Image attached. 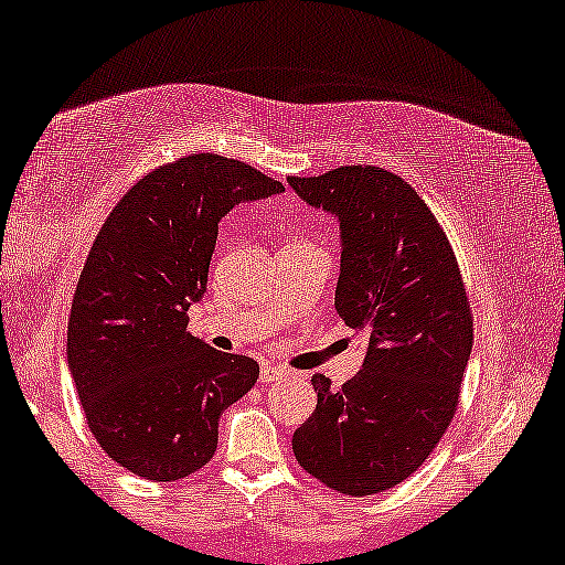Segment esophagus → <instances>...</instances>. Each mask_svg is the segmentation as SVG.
I'll return each instance as SVG.
<instances>
[{
	"mask_svg": "<svg viewBox=\"0 0 565 565\" xmlns=\"http://www.w3.org/2000/svg\"><path fill=\"white\" fill-rule=\"evenodd\" d=\"M285 377V370L273 365V362H265L262 365V383H280Z\"/></svg>",
	"mask_w": 565,
	"mask_h": 565,
	"instance_id": "obj_1",
	"label": "esophagus"
}]
</instances>
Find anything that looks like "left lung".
<instances>
[{
	"label": "left lung",
	"mask_w": 565,
	"mask_h": 565,
	"mask_svg": "<svg viewBox=\"0 0 565 565\" xmlns=\"http://www.w3.org/2000/svg\"><path fill=\"white\" fill-rule=\"evenodd\" d=\"M288 182L339 218L334 306L367 342L342 388L311 377L319 404L292 435V452L329 489L370 497L412 476L458 412L473 347L466 282L435 213L398 174L347 164Z\"/></svg>",
	"instance_id": "8db88e82"
}]
</instances>
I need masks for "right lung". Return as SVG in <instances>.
<instances>
[{
    "instance_id": "right-lung-1",
    "label": "right lung",
    "mask_w": 565,
    "mask_h": 565,
    "mask_svg": "<svg viewBox=\"0 0 565 565\" xmlns=\"http://www.w3.org/2000/svg\"><path fill=\"white\" fill-rule=\"evenodd\" d=\"M282 182L218 153H190L141 177L92 244L68 319V370L84 419L115 462L180 481L218 447V419L259 365L188 331L207 288L218 221Z\"/></svg>"
}]
</instances>
